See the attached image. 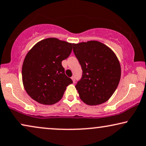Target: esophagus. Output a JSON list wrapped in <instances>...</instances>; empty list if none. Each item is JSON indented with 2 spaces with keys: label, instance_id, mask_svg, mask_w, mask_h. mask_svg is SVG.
<instances>
[{
  "label": "esophagus",
  "instance_id": "esophagus-1",
  "mask_svg": "<svg viewBox=\"0 0 146 146\" xmlns=\"http://www.w3.org/2000/svg\"><path fill=\"white\" fill-rule=\"evenodd\" d=\"M71 79H72V80L73 82H75V78H74V76H72L71 77Z\"/></svg>",
  "mask_w": 146,
  "mask_h": 146
}]
</instances>
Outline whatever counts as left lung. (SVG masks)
I'll return each mask as SVG.
<instances>
[{
  "label": "left lung",
  "instance_id": "8db88e82",
  "mask_svg": "<svg viewBox=\"0 0 146 146\" xmlns=\"http://www.w3.org/2000/svg\"><path fill=\"white\" fill-rule=\"evenodd\" d=\"M73 50L82 70L76 85L79 96L88 105H98L111 97L120 81L121 65L110 48L98 41L74 43Z\"/></svg>",
  "mask_w": 146,
  "mask_h": 146
}]
</instances>
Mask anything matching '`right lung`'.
<instances>
[{
	"label": "right lung",
	"instance_id": "obj_1",
	"mask_svg": "<svg viewBox=\"0 0 146 146\" xmlns=\"http://www.w3.org/2000/svg\"><path fill=\"white\" fill-rule=\"evenodd\" d=\"M72 46L73 43L50 37L37 42L26 55L22 66L23 84L37 103L45 105L58 103L66 87L72 83L62 65Z\"/></svg>",
	"mask_w": 146,
	"mask_h": 146
}]
</instances>
